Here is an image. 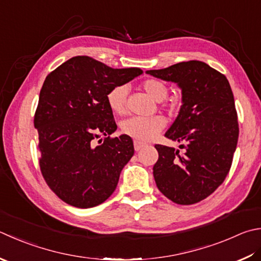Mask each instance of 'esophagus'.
Wrapping results in <instances>:
<instances>
[{
	"label": "esophagus",
	"mask_w": 261,
	"mask_h": 261,
	"mask_svg": "<svg viewBox=\"0 0 261 261\" xmlns=\"http://www.w3.org/2000/svg\"><path fill=\"white\" fill-rule=\"evenodd\" d=\"M145 146V144H143V143H141V142H139V141H134V149H135V151H140L142 147H144Z\"/></svg>",
	"instance_id": "34e87169"
}]
</instances>
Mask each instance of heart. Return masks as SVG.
<instances>
[{
	"label": "heart",
	"mask_w": 261,
	"mask_h": 261,
	"mask_svg": "<svg viewBox=\"0 0 261 261\" xmlns=\"http://www.w3.org/2000/svg\"><path fill=\"white\" fill-rule=\"evenodd\" d=\"M142 88L149 94L152 99L161 102L168 94L166 84L160 80L150 78L142 83ZM128 88L126 85H118L111 88L107 95V102L110 110L118 116L126 114V97ZM166 126V119L162 116L153 117H132L129 119L122 121L121 130L124 134L140 142H147L153 139L160 130Z\"/></svg>",
	"instance_id": "obj_1"
}]
</instances>
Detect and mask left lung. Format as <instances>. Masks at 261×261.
Returning a JSON list of instances; mask_svg holds the SVG:
<instances>
[{
	"label": "left lung",
	"mask_w": 261,
	"mask_h": 261,
	"mask_svg": "<svg viewBox=\"0 0 261 261\" xmlns=\"http://www.w3.org/2000/svg\"><path fill=\"white\" fill-rule=\"evenodd\" d=\"M149 75L176 83L181 91L178 116L167 139L183 142V152L156 144L153 176L159 191L177 204L200 202L227 176L239 139L238 114L229 83L202 61L179 62Z\"/></svg>",
	"instance_id": "1"
}]
</instances>
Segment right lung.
<instances>
[{"label":"right lung","instance_id":"obj_1","mask_svg":"<svg viewBox=\"0 0 261 261\" xmlns=\"http://www.w3.org/2000/svg\"><path fill=\"white\" fill-rule=\"evenodd\" d=\"M141 73L140 68L114 69L80 56L46 76L34 117L39 167L50 189L66 203L92 208L114 193L134 145L128 135L110 137L117 125L107 95ZM101 135L106 139L96 145Z\"/></svg>","mask_w":261,"mask_h":261}]
</instances>
